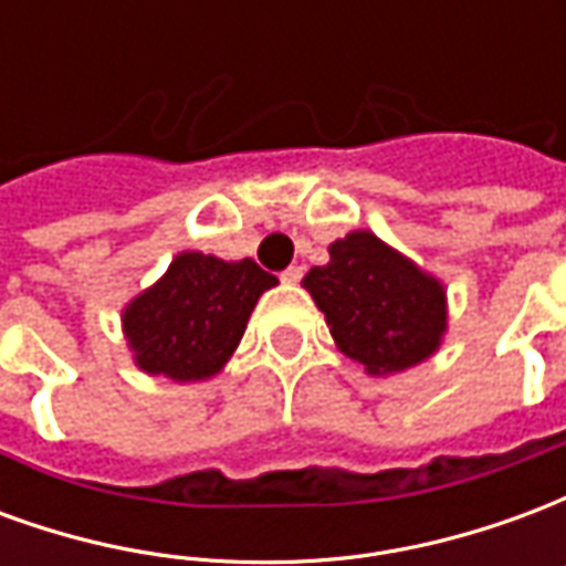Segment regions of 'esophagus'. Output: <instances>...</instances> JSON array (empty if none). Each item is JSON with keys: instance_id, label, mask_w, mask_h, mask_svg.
<instances>
[{"instance_id": "1", "label": "esophagus", "mask_w": 566, "mask_h": 566, "mask_svg": "<svg viewBox=\"0 0 566 566\" xmlns=\"http://www.w3.org/2000/svg\"><path fill=\"white\" fill-rule=\"evenodd\" d=\"M303 279V266H287V270L282 272V282L284 284H296Z\"/></svg>"}]
</instances>
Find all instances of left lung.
<instances>
[{
    "mask_svg": "<svg viewBox=\"0 0 566 566\" xmlns=\"http://www.w3.org/2000/svg\"><path fill=\"white\" fill-rule=\"evenodd\" d=\"M331 260L303 279L336 348L367 376L424 364L449 333V296L433 272L369 230L331 242Z\"/></svg>",
    "mask_w": 566,
    "mask_h": 566,
    "instance_id": "8db88e82",
    "label": "left lung"
}]
</instances>
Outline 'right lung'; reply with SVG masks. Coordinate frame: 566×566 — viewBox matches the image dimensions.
Here are the masks:
<instances>
[{"label": "right lung", "mask_w": 566, "mask_h": 566, "mask_svg": "<svg viewBox=\"0 0 566 566\" xmlns=\"http://www.w3.org/2000/svg\"><path fill=\"white\" fill-rule=\"evenodd\" d=\"M275 284L251 258L175 254L169 270L120 312L133 364L169 381L218 376L242 343L258 300Z\"/></svg>", "instance_id": "1"}]
</instances>
